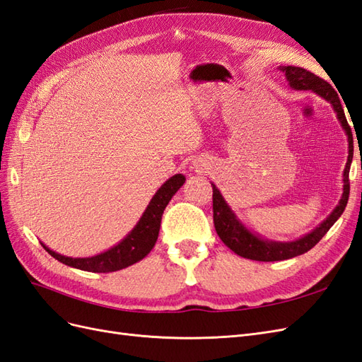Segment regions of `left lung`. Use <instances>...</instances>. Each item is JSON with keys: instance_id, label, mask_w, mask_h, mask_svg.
I'll list each match as a JSON object with an SVG mask.
<instances>
[{"instance_id": "1", "label": "left lung", "mask_w": 362, "mask_h": 362, "mask_svg": "<svg viewBox=\"0 0 362 362\" xmlns=\"http://www.w3.org/2000/svg\"><path fill=\"white\" fill-rule=\"evenodd\" d=\"M281 71L285 72L286 80L290 81V86L294 89H313L318 95L326 98L330 105L334 106V110L337 112V117L341 122L343 129L347 133L349 138V158L344 170V191L343 197L339 200V204L334 209L327 218L320 224L317 229H314L311 233H308L303 238L293 241V243H272L264 241L257 238L253 233H250L245 227L236 220L233 212L229 209V206L226 204L224 199L221 197L220 191L212 187L214 194V224L215 230L218 233L221 241L233 250L236 255H240L247 259L261 261V262H273V261H284L290 259V257L303 255L308 250H311L313 247L323 238L326 232L334 226V223L341 216V214L346 209V204L349 200L350 192V182H349V171L350 163H352L354 158V136L352 129H350L349 122L344 115V109L341 106V101L337 94V90L330 86L326 80L313 74L311 71L298 66H281Z\"/></svg>"}]
</instances>
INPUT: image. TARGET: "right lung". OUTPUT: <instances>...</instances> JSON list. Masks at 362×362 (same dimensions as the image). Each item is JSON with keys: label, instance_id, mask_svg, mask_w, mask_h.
I'll return each mask as SVG.
<instances>
[{"label": "right lung", "instance_id": "obj_1", "mask_svg": "<svg viewBox=\"0 0 362 362\" xmlns=\"http://www.w3.org/2000/svg\"><path fill=\"white\" fill-rule=\"evenodd\" d=\"M183 183L185 177L182 174H175L171 179L165 182L159 188V191L154 194V197L151 199L150 204L147 206L146 212L141 216V220L135 229H133L118 245L112 247L110 250L105 253L92 257H68L54 253L42 244L44 249L62 264H66L69 267L78 268V270L92 273L117 272L121 270V268H126L132 264H135L141 261L142 257H146L153 249V245L156 244L160 229L162 214L165 208H167V204L173 195L177 192V189Z\"/></svg>", "mask_w": 362, "mask_h": 362}]
</instances>
